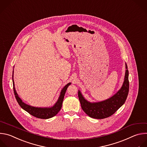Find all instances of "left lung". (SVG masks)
<instances>
[{
  "label": "left lung",
  "mask_w": 147,
  "mask_h": 147,
  "mask_svg": "<svg viewBox=\"0 0 147 147\" xmlns=\"http://www.w3.org/2000/svg\"><path fill=\"white\" fill-rule=\"evenodd\" d=\"M126 72L124 82L121 89L111 98L102 101L90 102L86 100L80 90L78 97L83 111L89 116L94 119H104L113 115L126 101L129 90V71L126 64Z\"/></svg>",
  "instance_id": "obj_1"
}]
</instances>
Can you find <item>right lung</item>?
<instances>
[{
	"label": "right lung",
	"mask_w": 147,
	"mask_h": 147,
	"mask_svg": "<svg viewBox=\"0 0 147 147\" xmlns=\"http://www.w3.org/2000/svg\"><path fill=\"white\" fill-rule=\"evenodd\" d=\"M13 90L14 93V95L16 97V98L20 105V106L25 111H26L27 112H28L29 114L36 117V118H40V119H49L51 118L52 117L56 115L58 112H59L62 107V104L63 102V100L64 98L65 93L66 92V90L67 89L68 87L71 84V83H68L67 85H65L63 89L61 90L60 95L58 98L57 101L55 102V104L51 107H46V108H38V107H35L31 105H27L26 104L24 103L22 100L19 97L18 94L17 93V92L16 90L15 87H14V82L13 80Z\"/></svg>",
	"instance_id": "add662e5"
}]
</instances>
